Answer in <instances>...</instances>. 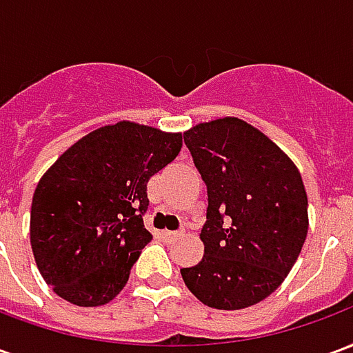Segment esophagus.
<instances>
[{
  "label": "esophagus",
  "mask_w": 353,
  "mask_h": 353,
  "mask_svg": "<svg viewBox=\"0 0 353 353\" xmlns=\"http://www.w3.org/2000/svg\"><path fill=\"white\" fill-rule=\"evenodd\" d=\"M164 240H176V238H181L185 234V229L179 230H162L161 232Z\"/></svg>",
  "instance_id": "obj_1"
}]
</instances>
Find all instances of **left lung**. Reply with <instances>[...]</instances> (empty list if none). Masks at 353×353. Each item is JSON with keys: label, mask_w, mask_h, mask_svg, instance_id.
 I'll return each mask as SVG.
<instances>
[{"label": "left lung", "mask_w": 353, "mask_h": 353, "mask_svg": "<svg viewBox=\"0 0 353 353\" xmlns=\"http://www.w3.org/2000/svg\"><path fill=\"white\" fill-rule=\"evenodd\" d=\"M183 139L208 189L204 257L181 268L185 285L217 310L261 303L306 240L303 177L280 147L236 117L196 124Z\"/></svg>", "instance_id": "1"}]
</instances>
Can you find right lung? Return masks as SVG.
Masks as SVG:
<instances>
[{
  "label": "right lung",
  "instance_id": "obj_1",
  "mask_svg": "<svg viewBox=\"0 0 353 353\" xmlns=\"http://www.w3.org/2000/svg\"><path fill=\"white\" fill-rule=\"evenodd\" d=\"M181 134L121 121L73 143L35 187L30 242L43 280L77 306L113 301L151 242L147 181L181 151Z\"/></svg>",
  "mask_w": 353,
  "mask_h": 353
}]
</instances>
